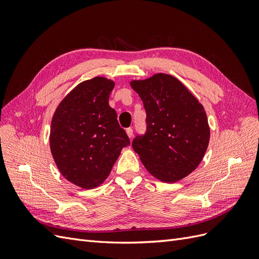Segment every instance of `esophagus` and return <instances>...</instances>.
<instances>
[{
	"mask_svg": "<svg viewBox=\"0 0 259 259\" xmlns=\"http://www.w3.org/2000/svg\"><path fill=\"white\" fill-rule=\"evenodd\" d=\"M126 134H127V136L130 138H132L133 137V128H127L126 130Z\"/></svg>",
	"mask_w": 259,
	"mask_h": 259,
	"instance_id": "obj_1",
	"label": "esophagus"
}]
</instances>
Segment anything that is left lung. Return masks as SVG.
<instances>
[{
	"label": "left lung",
	"mask_w": 259,
	"mask_h": 259,
	"mask_svg": "<svg viewBox=\"0 0 259 259\" xmlns=\"http://www.w3.org/2000/svg\"><path fill=\"white\" fill-rule=\"evenodd\" d=\"M130 84L147 112V133L133 140L144 166L163 183H176L190 175L209 143L204 107L170 74L155 73Z\"/></svg>",
	"instance_id": "obj_1"
}]
</instances>
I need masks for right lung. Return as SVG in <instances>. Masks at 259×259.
<instances>
[{
  "instance_id": "right-lung-1",
  "label": "right lung",
  "mask_w": 259,
  "mask_h": 259,
  "mask_svg": "<svg viewBox=\"0 0 259 259\" xmlns=\"http://www.w3.org/2000/svg\"><path fill=\"white\" fill-rule=\"evenodd\" d=\"M114 81L95 76L77 84L54 112L50 147L68 182L94 189L110 175L122 149L130 145L116 112L109 106Z\"/></svg>"
}]
</instances>
